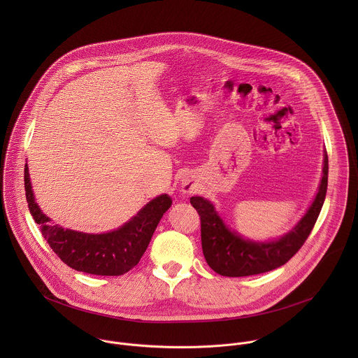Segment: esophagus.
<instances>
[{
	"mask_svg": "<svg viewBox=\"0 0 358 358\" xmlns=\"http://www.w3.org/2000/svg\"><path fill=\"white\" fill-rule=\"evenodd\" d=\"M182 192L185 194H190L194 192V183L192 179H183L182 180Z\"/></svg>",
	"mask_w": 358,
	"mask_h": 358,
	"instance_id": "1",
	"label": "esophagus"
}]
</instances>
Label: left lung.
I'll return each instance as SVG.
<instances>
[{"label": "left lung", "mask_w": 358, "mask_h": 358, "mask_svg": "<svg viewBox=\"0 0 358 358\" xmlns=\"http://www.w3.org/2000/svg\"><path fill=\"white\" fill-rule=\"evenodd\" d=\"M328 186V155L324 150L322 176L318 190L299 222L284 236L256 241L231 230L213 203L204 197L190 199L201 217L203 254L209 267L224 277H245L266 273L285 264L295 255L311 233L321 212Z\"/></svg>", "instance_id": "1"}]
</instances>
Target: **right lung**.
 Returning <instances> with one entry per match:
<instances>
[{
  "label": "right lung",
  "instance_id": "add662e5",
  "mask_svg": "<svg viewBox=\"0 0 358 358\" xmlns=\"http://www.w3.org/2000/svg\"><path fill=\"white\" fill-rule=\"evenodd\" d=\"M24 190L30 213L52 251L71 268L95 275H122L134 268L148 250L161 217L172 205L168 194H161L122 226L95 234L64 229L52 222L36 201L27 164Z\"/></svg>",
  "mask_w": 358,
  "mask_h": 358
}]
</instances>
